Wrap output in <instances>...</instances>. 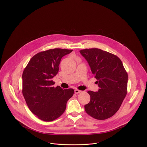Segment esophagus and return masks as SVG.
<instances>
[{
  "label": "esophagus",
  "mask_w": 147,
  "mask_h": 147,
  "mask_svg": "<svg viewBox=\"0 0 147 147\" xmlns=\"http://www.w3.org/2000/svg\"><path fill=\"white\" fill-rule=\"evenodd\" d=\"M82 91H80V90H78V89H76V90H74V92H75V94H79V93H80V92H81Z\"/></svg>",
  "instance_id": "obj_1"
}]
</instances>
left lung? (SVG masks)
<instances>
[{"instance_id":"1","label":"left lung","mask_w":147,"mask_h":147,"mask_svg":"<svg viewBox=\"0 0 147 147\" xmlns=\"http://www.w3.org/2000/svg\"><path fill=\"white\" fill-rule=\"evenodd\" d=\"M87 61L100 88L88 91L90 102L84 106L86 112L94 119L104 120L118 111L127 92L128 74L117 56L98 49L80 50Z\"/></svg>"}]
</instances>
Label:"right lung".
I'll return each mask as SVG.
<instances>
[{"mask_svg": "<svg viewBox=\"0 0 147 147\" xmlns=\"http://www.w3.org/2000/svg\"><path fill=\"white\" fill-rule=\"evenodd\" d=\"M70 49H55L39 52L30 60L22 73V94L30 111L44 121H52L65 110L73 89L55 88L52 80L59 70L63 56Z\"/></svg>", "mask_w": 147, "mask_h": 147, "instance_id": "add662e5", "label": "right lung"}]
</instances>
